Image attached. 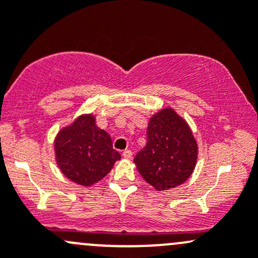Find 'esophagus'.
Instances as JSON below:
<instances>
[{
  "mask_svg": "<svg viewBox=\"0 0 258 258\" xmlns=\"http://www.w3.org/2000/svg\"><path fill=\"white\" fill-rule=\"evenodd\" d=\"M132 155H134V153H132L131 150H124L123 153H122V156H123L124 158H132Z\"/></svg>",
  "mask_w": 258,
  "mask_h": 258,
  "instance_id": "esophagus-1",
  "label": "esophagus"
}]
</instances>
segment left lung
Wrapping results in <instances>:
<instances>
[{
    "label": "left lung",
    "instance_id": "left-lung-1",
    "mask_svg": "<svg viewBox=\"0 0 258 258\" xmlns=\"http://www.w3.org/2000/svg\"><path fill=\"white\" fill-rule=\"evenodd\" d=\"M197 153L199 147L188 123L175 110L166 107L148 121L147 142L134 162L147 183L165 191L188 179Z\"/></svg>",
    "mask_w": 258,
    "mask_h": 258
}]
</instances>
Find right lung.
<instances>
[{"label": "right lung", "mask_w": 258, "mask_h": 258, "mask_svg": "<svg viewBox=\"0 0 258 258\" xmlns=\"http://www.w3.org/2000/svg\"><path fill=\"white\" fill-rule=\"evenodd\" d=\"M54 156L61 172L81 186L97 183L121 160L110 135L96 126L91 113L81 114L57 134Z\"/></svg>", "instance_id": "right-lung-1"}]
</instances>
